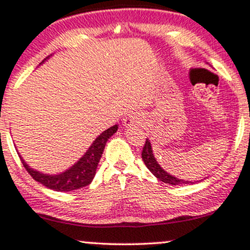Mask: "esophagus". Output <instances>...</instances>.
<instances>
[{"mask_svg": "<svg viewBox=\"0 0 250 250\" xmlns=\"http://www.w3.org/2000/svg\"><path fill=\"white\" fill-rule=\"evenodd\" d=\"M140 121H141L140 115L129 114V115H127L125 119H123L122 123H123V125H125V128H130V127H134V125H138L140 123Z\"/></svg>", "mask_w": 250, "mask_h": 250, "instance_id": "1", "label": "esophagus"}]
</instances>
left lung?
<instances>
[{
  "label": "left lung",
  "mask_w": 250,
  "mask_h": 250,
  "mask_svg": "<svg viewBox=\"0 0 250 250\" xmlns=\"http://www.w3.org/2000/svg\"><path fill=\"white\" fill-rule=\"evenodd\" d=\"M142 160H144L145 165L147 166V168L152 172L153 174L158 178L159 180H161L163 183L171 184V185H182V184H193L196 182H188V180L179 179V178L174 177V175L167 173L165 169L163 168L156 161L154 154H153L152 145H150L149 140L146 139V144H145L144 149H142Z\"/></svg>",
  "instance_id": "left-lung-1"
}]
</instances>
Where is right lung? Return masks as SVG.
<instances>
[{"instance_id": "right-lung-1", "label": "right lung", "mask_w": 250, "mask_h": 250, "mask_svg": "<svg viewBox=\"0 0 250 250\" xmlns=\"http://www.w3.org/2000/svg\"><path fill=\"white\" fill-rule=\"evenodd\" d=\"M45 60H43V62H45ZM117 128H119V125H112V127L108 128L106 130H104L102 134H100V135L96 138L95 141L92 142L91 146L89 147V149L85 152V154L77 161L75 165L71 166L70 168L66 169L65 172H62V173H41V172L37 171V169L31 168L20 156L21 161H22L27 172L32 175L33 179L37 180L38 183L42 184L46 188L60 192L78 190V188L87 186L92 182V179H94L96 174V169H97L98 163H100L101 160V156L103 154L104 147H105L106 145V141H108L110 136H112L116 133Z\"/></svg>"}]
</instances>
